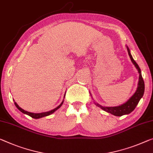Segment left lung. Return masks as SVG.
<instances>
[{
  "instance_id": "8db88e82",
  "label": "left lung",
  "mask_w": 153,
  "mask_h": 153,
  "mask_svg": "<svg viewBox=\"0 0 153 153\" xmlns=\"http://www.w3.org/2000/svg\"><path fill=\"white\" fill-rule=\"evenodd\" d=\"M126 48H127L128 55L131 58V62H132V63H133V65H135L136 69L137 70L138 73L140 74L139 81H138V86H137V90L135 91V92L133 94V95L131 96V97L129 98L126 102L116 107H105L99 105L98 103L94 102L96 106L100 107V109L104 110L105 111L109 113V114H111L116 116H124V115L129 114L130 113L132 112L133 110L135 109L136 106H137L138 102H140L141 98H142V96L144 95V93L145 86H144V80H143L142 76V72H141V70L140 68L139 65H138L137 63L135 62V61L133 59V58L130 52V49L128 48V47L127 46H126Z\"/></svg>"
}]
</instances>
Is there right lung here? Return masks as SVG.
<instances>
[{"label": "right lung", "instance_id": "add662e5", "mask_svg": "<svg viewBox=\"0 0 153 153\" xmlns=\"http://www.w3.org/2000/svg\"><path fill=\"white\" fill-rule=\"evenodd\" d=\"M65 95H64V98H65ZM63 101H64V99L63 100L62 103H61V104L59 105L58 107L55 108V109L51 110V111H46V112H42V113H32V112H29V111H25V110L22 109V108L19 107V105H18L17 103L15 102V100H14V104H15L16 107H17L18 109H19L21 112L23 113V114H27V115H28V116H30L31 117H33V118L39 119V118H41V117H45V116H49V115L53 114V113L57 111L58 109H59V108L61 107V106H62V105H63Z\"/></svg>", "mask_w": 153, "mask_h": 153}]
</instances>
